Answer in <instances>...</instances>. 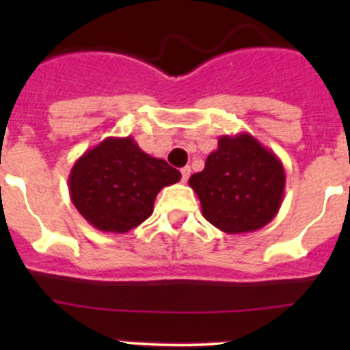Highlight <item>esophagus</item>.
<instances>
[{"mask_svg":"<svg viewBox=\"0 0 350 350\" xmlns=\"http://www.w3.org/2000/svg\"><path fill=\"white\" fill-rule=\"evenodd\" d=\"M180 173H182V182L189 180V175H191V168H189V166H184V168L180 170Z\"/></svg>","mask_w":350,"mask_h":350,"instance_id":"34e87169","label":"esophagus"}]
</instances>
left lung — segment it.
<instances>
[{"mask_svg": "<svg viewBox=\"0 0 350 350\" xmlns=\"http://www.w3.org/2000/svg\"><path fill=\"white\" fill-rule=\"evenodd\" d=\"M189 185L200 198L203 217L228 234L261 230L284 200L282 161L249 133L224 135L208 154L205 168Z\"/></svg>", "mask_w": 350, "mask_h": 350, "instance_id": "obj_1", "label": "left lung"}]
</instances>
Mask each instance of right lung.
<instances>
[{
	"instance_id": "1",
	"label": "right lung",
	"mask_w": 350,
	"mask_h": 350,
	"mask_svg": "<svg viewBox=\"0 0 350 350\" xmlns=\"http://www.w3.org/2000/svg\"><path fill=\"white\" fill-rule=\"evenodd\" d=\"M180 178L178 170L145 154L131 137H108L75 161L68 187L92 228L128 233L152 215L157 193Z\"/></svg>"
}]
</instances>
